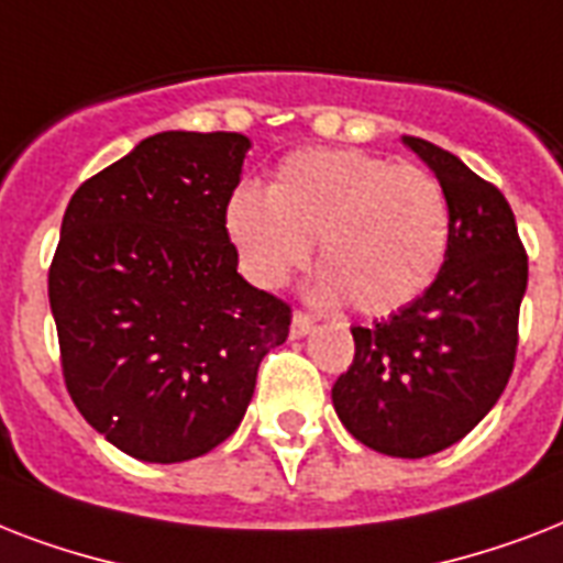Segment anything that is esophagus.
I'll use <instances>...</instances> for the list:
<instances>
[{
  "instance_id": "obj_1",
  "label": "esophagus",
  "mask_w": 563,
  "mask_h": 563,
  "mask_svg": "<svg viewBox=\"0 0 563 563\" xmlns=\"http://www.w3.org/2000/svg\"><path fill=\"white\" fill-rule=\"evenodd\" d=\"M312 327H316V318L307 316V312H295L291 316V339H303L307 333H312Z\"/></svg>"
}]
</instances>
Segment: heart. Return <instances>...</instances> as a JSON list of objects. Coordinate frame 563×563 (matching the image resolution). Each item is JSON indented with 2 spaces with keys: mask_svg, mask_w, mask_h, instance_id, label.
<instances>
[{
  "mask_svg": "<svg viewBox=\"0 0 563 563\" xmlns=\"http://www.w3.org/2000/svg\"><path fill=\"white\" fill-rule=\"evenodd\" d=\"M239 265L260 289H277L307 265L312 295L351 298L365 316L397 312L435 280L450 245V207L432 175L353 148H303L277 166L268 192L239 187L224 207Z\"/></svg>",
  "mask_w": 563,
  "mask_h": 563,
  "instance_id": "obj_1",
  "label": "heart"
}]
</instances>
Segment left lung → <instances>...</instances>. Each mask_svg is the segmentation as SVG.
Returning a JSON list of instances; mask_svg holds the SVG:
<instances>
[{"label": "left lung", "mask_w": 563, "mask_h": 563, "mask_svg": "<svg viewBox=\"0 0 563 563\" xmlns=\"http://www.w3.org/2000/svg\"><path fill=\"white\" fill-rule=\"evenodd\" d=\"M402 143L444 189L450 245L418 300L388 321L351 327L356 353L335 379L333 406L376 453L423 459L462 441L508 385L529 256L494 184L427 140Z\"/></svg>", "instance_id": "left-lung-1"}]
</instances>
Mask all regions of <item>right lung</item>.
Listing matches in <instances>:
<instances>
[{
  "instance_id": "obj_1",
  "label": "right lung",
  "mask_w": 563,
  "mask_h": 563,
  "mask_svg": "<svg viewBox=\"0 0 563 563\" xmlns=\"http://www.w3.org/2000/svg\"><path fill=\"white\" fill-rule=\"evenodd\" d=\"M251 140L163 131L84 180L48 268L66 391L140 462L175 464L236 432L289 303L236 272L224 207Z\"/></svg>"
}]
</instances>
